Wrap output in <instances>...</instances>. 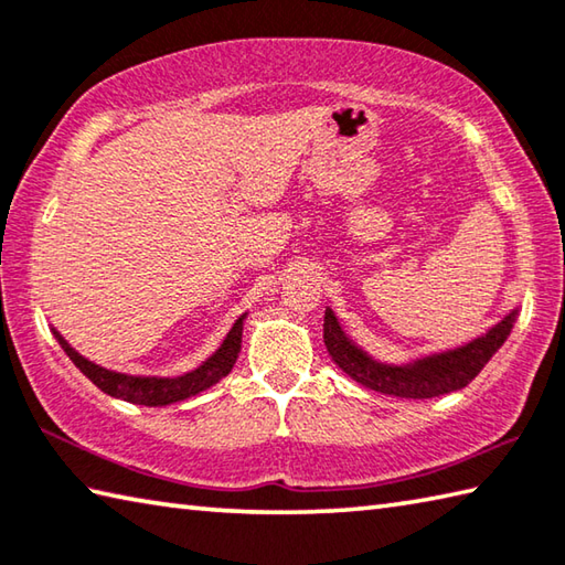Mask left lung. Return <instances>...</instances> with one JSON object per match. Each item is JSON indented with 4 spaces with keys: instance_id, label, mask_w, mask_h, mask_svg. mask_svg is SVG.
<instances>
[{
    "instance_id": "1",
    "label": "left lung",
    "mask_w": 565,
    "mask_h": 565,
    "mask_svg": "<svg viewBox=\"0 0 565 565\" xmlns=\"http://www.w3.org/2000/svg\"><path fill=\"white\" fill-rule=\"evenodd\" d=\"M514 321L516 311H511L504 321L489 328L484 335L475 338L471 343L447 353L419 358V361L407 365H385L373 361L371 355H365L361 348L351 343V338L341 331L338 318L333 316L331 309H326L323 318V341L335 365L341 367L345 375H351L355 383H361L363 387H371L375 393L383 395L425 399L455 393V390L475 381L481 367L489 363V358L507 341L511 328H514Z\"/></svg>"
}]
</instances>
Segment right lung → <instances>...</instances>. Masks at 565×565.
<instances>
[{
  "mask_svg": "<svg viewBox=\"0 0 565 565\" xmlns=\"http://www.w3.org/2000/svg\"><path fill=\"white\" fill-rule=\"evenodd\" d=\"M242 328H244V316L237 318V323L232 326V331L227 333V338H224V343L207 358V361H204L200 367H194L192 373H184L180 377H138V375H126V373H113V371H106V367L86 361L84 355H78L56 331L54 335L78 371L84 373L96 387L104 390L106 395L128 399V403H136V405L162 407V405H172V403H180V399L198 395L202 390L220 383L224 375H230L232 365L237 363V355L242 348Z\"/></svg>",
  "mask_w": 565,
  "mask_h": 565,
  "instance_id": "obj_1",
  "label": "right lung"
}]
</instances>
